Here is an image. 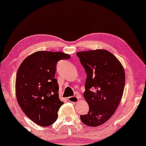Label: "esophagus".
<instances>
[{
	"label": "esophagus",
	"instance_id": "obj_1",
	"mask_svg": "<svg viewBox=\"0 0 146 146\" xmlns=\"http://www.w3.org/2000/svg\"><path fill=\"white\" fill-rule=\"evenodd\" d=\"M79 96H72V97L68 98V100L70 102H72L73 103H76L79 101Z\"/></svg>",
	"mask_w": 146,
	"mask_h": 146
}]
</instances>
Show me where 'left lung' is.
Returning a JSON list of instances; mask_svg holds the SVG:
<instances>
[{
	"label": "left lung",
	"mask_w": 146,
	"mask_h": 146,
	"mask_svg": "<svg viewBox=\"0 0 146 146\" xmlns=\"http://www.w3.org/2000/svg\"><path fill=\"white\" fill-rule=\"evenodd\" d=\"M86 72L84 97L89 106L81 115L84 124L98 127L113 115L121 101L125 85V72L113 54L102 49L76 52Z\"/></svg>",
	"instance_id": "1"
}]
</instances>
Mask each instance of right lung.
Masks as SVG:
<instances>
[{"mask_svg": "<svg viewBox=\"0 0 146 146\" xmlns=\"http://www.w3.org/2000/svg\"><path fill=\"white\" fill-rule=\"evenodd\" d=\"M70 55L62 52L38 51L25 58L16 75L15 92L19 106L31 121L41 127L53 124L63 105L55 79L57 63Z\"/></svg>", "mask_w": 146, "mask_h": 146, "instance_id": "add662e5", "label": "right lung"}]
</instances>
